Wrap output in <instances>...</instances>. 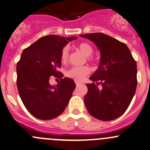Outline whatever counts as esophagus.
Returning <instances> with one entry per match:
<instances>
[{"mask_svg":"<svg viewBox=\"0 0 150 150\" xmlns=\"http://www.w3.org/2000/svg\"><path fill=\"white\" fill-rule=\"evenodd\" d=\"M81 82H79V81H75V84H76V86H79L80 84H81Z\"/></svg>","mask_w":150,"mask_h":150,"instance_id":"esophagus-1","label":"esophagus"}]
</instances>
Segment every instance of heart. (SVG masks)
I'll list each match as a JSON object with an SVG mask.
<instances>
[{
    "label": "heart",
    "mask_w": 150,
    "mask_h": 150,
    "mask_svg": "<svg viewBox=\"0 0 150 150\" xmlns=\"http://www.w3.org/2000/svg\"><path fill=\"white\" fill-rule=\"evenodd\" d=\"M78 49L86 56H91L93 53V48L89 44L86 42H83L78 45ZM61 59L63 62H67L69 59V47H64L62 51L61 55ZM88 60H91V59H88ZM90 72L89 68L87 66L82 67H74L67 71L66 75L67 77L77 81H81L85 78L86 75H88Z\"/></svg>",
    "instance_id": "heart-1"
}]
</instances>
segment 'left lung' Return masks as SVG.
Listing matches in <instances>:
<instances>
[{
	"label": "left lung",
	"mask_w": 150,
	"mask_h": 150,
	"mask_svg": "<svg viewBox=\"0 0 150 150\" xmlns=\"http://www.w3.org/2000/svg\"><path fill=\"white\" fill-rule=\"evenodd\" d=\"M80 36L92 41L100 51L99 68L89 78L93 83L86 84V107L97 120L117 119L127 110L136 92V61L127 46L111 36L102 33Z\"/></svg>",
	"instance_id": "left-lung-1"
}]
</instances>
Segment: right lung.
I'll use <instances>...</instances> for the list:
<instances>
[{
	"label": "right lung",
	"instance_id": "1",
	"mask_svg": "<svg viewBox=\"0 0 150 150\" xmlns=\"http://www.w3.org/2000/svg\"><path fill=\"white\" fill-rule=\"evenodd\" d=\"M56 35H47L23 51L17 64V86L25 107L39 120H50L59 117L67 106L75 88L72 79L62 78L58 70L62 66L63 47L76 40ZM52 77L61 78L56 86H51Z\"/></svg>",
	"mask_w": 150,
	"mask_h": 150
}]
</instances>
